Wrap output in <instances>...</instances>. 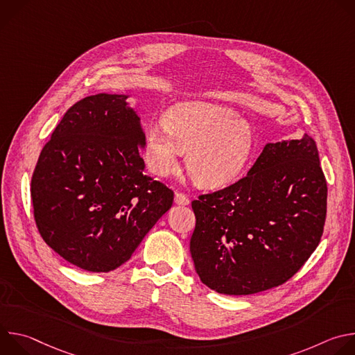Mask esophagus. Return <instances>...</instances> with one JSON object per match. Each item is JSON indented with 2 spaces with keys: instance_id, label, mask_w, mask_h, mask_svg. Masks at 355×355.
<instances>
[{
  "instance_id": "1",
  "label": "esophagus",
  "mask_w": 355,
  "mask_h": 355,
  "mask_svg": "<svg viewBox=\"0 0 355 355\" xmlns=\"http://www.w3.org/2000/svg\"><path fill=\"white\" fill-rule=\"evenodd\" d=\"M174 202H175L177 205H182V207L189 205V199H188V196H187V195H184L182 192H175V195H174Z\"/></svg>"
}]
</instances>
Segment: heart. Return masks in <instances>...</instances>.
Wrapping results in <instances>:
<instances>
[{"mask_svg": "<svg viewBox=\"0 0 355 355\" xmlns=\"http://www.w3.org/2000/svg\"><path fill=\"white\" fill-rule=\"evenodd\" d=\"M166 126L147 130L144 160L157 177L177 171L178 157L187 155V171L202 188H220L245 168L254 148L251 126L227 108L207 103H181L171 107Z\"/></svg>", "mask_w": 355, "mask_h": 355, "instance_id": "b5f03b06", "label": "heart"}]
</instances>
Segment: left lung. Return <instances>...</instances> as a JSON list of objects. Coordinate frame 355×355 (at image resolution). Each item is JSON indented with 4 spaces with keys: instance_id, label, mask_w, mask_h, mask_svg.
<instances>
[{
    "instance_id": "8db88e82",
    "label": "left lung",
    "mask_w": 355,
    "mask_h": 355,
    "mask_svg": "<svg viewBox=\"0 0 355 355\" xmlns=\"http://www.w3.org/2000/svg\"><path fill=\"white\" fill-rule=\"evenodd\" d=\"M195 271L223 295H251L286 282L316 250L327 184L315 140L267 143L236 184L192 202Z\"/></svg>"
}]
</instances>
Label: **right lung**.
I'll use <instances>...</instances> for the list:
<instances>
[{
  "label": "right lung",
  "mask_w": 355,
  "mask_h": 355,
  "mask_svg": "<svg viewBox=\"0 0 355 355\" xmlns=\"http://www.w3.org/2000/svg\"><path fill=\"white\" fill-rule=\"evenodd\" d=\"M128 98L96 94L78 101L44 144L32 175L40 236L91 272L126 263L174 199L171 189L143 174L146 135Z\"/></svg>",
  "instance_id": "obj_1"
}]
</instances>
